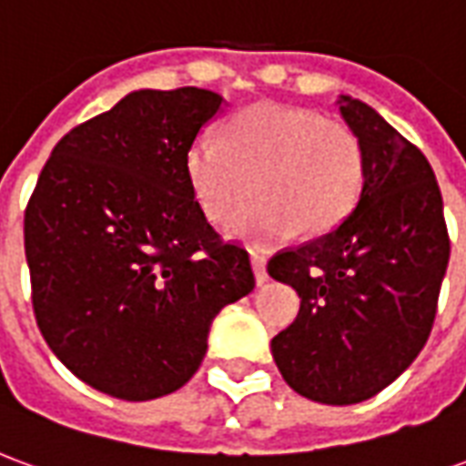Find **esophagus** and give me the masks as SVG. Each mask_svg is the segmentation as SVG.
Masks as SVG:
<instances>
[{
    "label": "esophagus",
    "mask_w": 466,
    "mask_h": 466,
    "mask_svg": "<svg viewBox=\"0 0 466 466\" xmlns=\"http://www.w3.org/2000/svg\"><path fill=\"white\" fill-rule=\"evenodd\" d=\"M252 269H254V279H257V284L262 287V284L269 279V274H267V259H264V254L252 252Z\"/></svg>",
    "instance_id": "obj_1"
}]
</instances>
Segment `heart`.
I'll list each match as a JSON object with an SVG mask.
<instances>
[{
  "instance_id": "obj_1",
  "label": "heart",
  "mask_w": 466,
  "mask_h": 466,
  "mask_svg": "<svg viewBox=\"0 0 466 466\" xmlns=\"http://www.w3.org/2000/svg\"><path fill=\"white\" fill-rule=\"evenodd\" d=\"M184 164L212 222L229 219L257 184L262 197L227 227L252 244L279 242L297 227L309 237L332 232L364 189V149L347 124L272 102L232 116L224 142L197 137Z\"/></svg>"
}]
</instances>
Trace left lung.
<instances>
[{
	"label": "left lung",
	"instance_id": "left-lung-1",
	"mask_svg": "<svg viewBox=\"0 0 466 466\" xmlns=\"http://www.w3.org/2000/svg\"><path fill=\"white\" fill-rule=\"evenodd\" d=\"M364 149V189L332 232L277 252L267 272L292 284L299 314L272 339L297 394L322 404L374 397L417 360L450 262L440 184L427 157L370 105L339 96Z\"/></svg>",
	"mask_w": 466,
	"mask_h": 466
}]
</instances>
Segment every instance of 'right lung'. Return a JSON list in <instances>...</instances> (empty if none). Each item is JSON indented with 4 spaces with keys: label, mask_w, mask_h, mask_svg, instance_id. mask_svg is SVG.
<instances>
[{
    "label": "right lung",
    "mask_w": 466,
    "mask_h": 466,
    "mask_svg": "<svg viewBox=\"0 0 466 466\" xmlns=\"http://www.w3.org/2000/svg\"><path fill=\"white\" fill-rule=\"evenodd\" d=\"M222 105L197 86L127 95L56 142L26 204L39 332L116 400L184 387L214 317L254 289L249 254L214 232L184 164Z\"/></svg>",
    "instance_id": "1"
}]
</instances>
